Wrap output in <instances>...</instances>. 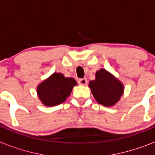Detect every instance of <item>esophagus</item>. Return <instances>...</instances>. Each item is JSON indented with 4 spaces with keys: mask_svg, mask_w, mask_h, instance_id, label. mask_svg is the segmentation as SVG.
Listing matches in <instances>:
<instances>
[{
    "mask_svg": "<svg viewBox=\"0 0 155 155\" xmlns=\"http://www.w3.org/2000/svg\"><path fill=\"white\" fill-rule=\"evenodd\" d=\"M78 84L80 85H86L87 84V81L86 78H81L78 80Z\"/></svg>",
    "mask_w": 155,
    "mask_h": 155,
    "instance_id": "1",
    "label": "esophagus"
}]
</instances>
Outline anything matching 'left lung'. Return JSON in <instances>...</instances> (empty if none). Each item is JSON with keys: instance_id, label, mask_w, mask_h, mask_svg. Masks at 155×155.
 Returning a JSON list of instances; mask_svg holds the SVG:
<instances>
[{"instance_id": "left-lung-1", "label": "left lung", "mask_w": 155, "mask_h": 155, "mask_svg": "<svg viewBox=\"0 0 155 155\" xmlns=\"http://www.w3.org/2000/svg\"><path fill=\"white\" fill-rule=\"evenodd\" d=\"M88 86L97 102L106 107L114 106L124 92V84L104 68L96 71L95 79Z\"/></svg>"}]
</instances>
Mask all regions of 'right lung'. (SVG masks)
<instances>
[{
    "mask_svg": "<svg viewBox=\"0 0 155 155\" xmlns=\"http://www.w3.org/2000/svg\"><path fill=\"white\" fill-rule=\"evenodd\" d=\"M76 85L78 83L74 78L54 72L37 86L36 92L43 105L52 107L65 102Z\"/></svg>",
    "mask_w": 155,
    "mask_h": 155,
    "instance_id": "obj_1",
    "label": "right lung"
}]
</instances>
